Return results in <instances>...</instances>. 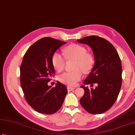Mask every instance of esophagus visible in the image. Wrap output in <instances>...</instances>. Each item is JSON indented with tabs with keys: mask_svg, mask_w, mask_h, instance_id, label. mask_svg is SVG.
I'll return each instance as SVG.
<instances>
[{
	"mask_svg": "<svg viewBox=\"0 0 135 135\" xmlns=\"http://www.w3.org/2000/svg\"><path fill=\"white\" fill-rule=\"evenodd\" d=\"M75 88H74V87H71V86H67V90L68 92H70L74 89Z\"/></svg>",
	"mask_w": 135,
	"mask_h": 135,
	"instance_id": "1",
	"label": "esophagus"
}]
</instances>
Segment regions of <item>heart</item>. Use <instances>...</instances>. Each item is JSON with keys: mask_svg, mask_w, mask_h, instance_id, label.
Listing matches in <instances>:
<instances>
[{"mask_svg": "<svg viewBox=\"0 0 135 135\" xmlns=\"http://www.w3.org/2000/svg\"><path fill=\"white\" fill-rule=\"evenodd\" d=\"M63 54L67 60H74L71 72H67L59 76L62 83L69 86H75L83 77V72L88 73L94 67L95 60L92 55L87 52L85 47L79 44H73L65 47L62 50ZM62 55L55 52L51 58L52 65L58 72L64 70L65 59Z\"/></svg>", "mask_w": 135, "mask_h": 135, "instance_id": "1", "label": "heart"}]
</instances>
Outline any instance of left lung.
<instances>
[{"mask_svg": "<svg viewBox=\"0 0 135 135\" xmlns=\"http://www.w3.org/2000/svg\"><path fill=\"white\" fill-rule=\"evenodd\" d=\"M77 41L88 45L94 55V65L84 84H98L95 89L80 86L85 91L80 104L88 112L101 114L112 107L119 94L122 73L120 57L113 45L100 37L87 36Z\"/></svg>", "mask_w": 135, "mask_h": 135, "instance_id": "1", "label": "left lung"}]
</instances>
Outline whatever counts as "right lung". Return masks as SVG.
Returning a JSON list of instances; mask_svg holds the SVG:
<instances>
[{"instance_id": "right-lung-1", "label": "right lung", "mask_w": 135, "mask_h": 135, "mask_svg": "<svg viewBox=\"0 0 135 135\" xmlns=\"http://www.w3.org/2000/svg\"><path fill=\"white\" fill-rule=\"evenodd\" d=\"M66 42L51 37L39 40L29 47L20 66V84L28 104L39 113L56 112L64 102L68 91L57 81L55 87L48 83L55 74L51 58Z\"/></svg>"}]
</instances>
